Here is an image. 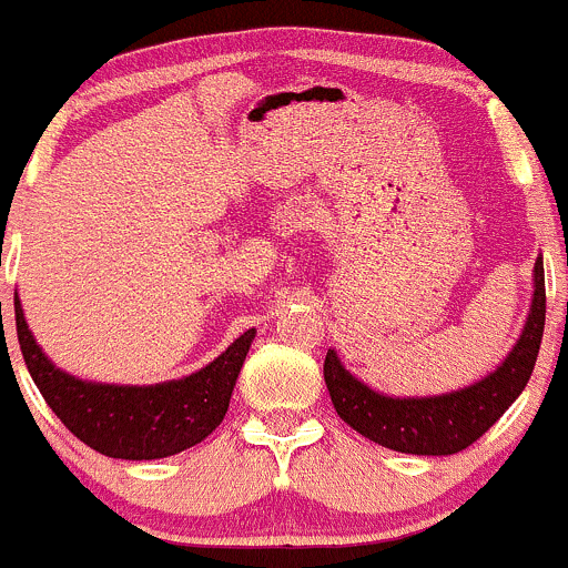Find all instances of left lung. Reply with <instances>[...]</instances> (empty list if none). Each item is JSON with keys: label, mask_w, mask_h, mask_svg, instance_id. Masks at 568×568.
I'll return each mask as SVG.
<instances>
[{"label": "left lung", "mask_w": 568, "mask_h": 568, "mask_svg": "<svg viewBox=\"0 0 568 568\" xmlns=\"http://www.w3.org/2000/svg\"><path fill=\"white\" fill-rule=\"evenodd\" d=\"M545 260L536 256L534 297L511 353L465 388L437 396H388L344 369L336 349L325 355V385L338 418L377 446L418 457H448L476 443L517 402L534 374L545 333Z\"/></svg>", "instance_id": "left-lung-1"}]
</instances>
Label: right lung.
<instances>
[{
	"mask_svg": "<svg viewBox=\"0 0 568 568\" xmlns=\"http://www.w3.org/2000/svg\"><path fill=\"white\" fill-rule=\"evenodd\" d=\"M16 331L27 369L57 418L98 454L114 459H163L202 443L224 420L256 331L189 377L155 385H116L62 372L29 331L16 292Z\"/></svg>",
	"mask_w": 568,
	"mask_h": 568,
	"instance_id": "right-lung-1",
	"label": "right lung"
}]
</instances>
